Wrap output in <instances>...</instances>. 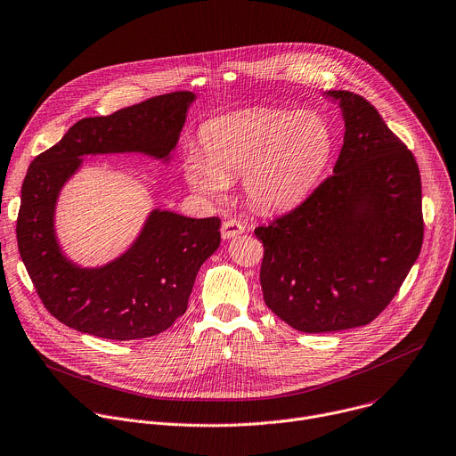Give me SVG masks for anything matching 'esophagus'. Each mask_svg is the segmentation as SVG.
I'll return each mask as SVG.
<instances>
[{
	"label": "esophagus",
	"instance_id": "esophagus-1",
	"mask_svg": "<svg viewBox=\"0 0 456 456\" xmlns=\"http://www.w3.org/2000/svg\"><path fill=\"white\" fill-rule=\"evenodd\" d=\"M243 231H245L243 224H240V222L234 220V218H229V220H225V222L222 224V238H224V240H231V238L241 234Z\"/></svg>",
	"mask_w": 456,
	"mask_h": 456
}]
</instances>
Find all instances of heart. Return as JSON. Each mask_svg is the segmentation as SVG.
I'll return each instance as SVG.
<instances>
[{
	"instance_id": "b5f03b06",
	"label": "heart",
	"mask_w": 456,
	"mask_h": 456,
	"mask_svg": "<svg viewBox=\"0 0 456 456\" xmlns=\"http://www.w3.org/2000/svg\"><path fill=\"white\" fill-rule=\"evenodd\" d=\"M331 151L333 134L319 114L254 109L209 123L202 150L186 151L184 175L193 191L211 199L243 175L248 200L277 211L310 193Z\"/></svg>"
}]
</instances>
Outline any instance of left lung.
Wrapping results in <instances>:
<instances>
[{"instance_id":"1","label":"left lung","mask_w":456,"mask_h":456,"mask_svg":"<svg viewBox=\"0 0 456 456\" xmlns=\"http://www.w3.org/2000/svg\"><path fill=\"white\" fill-rule=\"evenodd\" d=\"M326 94L340 103L346 121L333 175L295 209L254 231L265 247V305L305 333L372 322L399 291L424 236L411 151L363 96Z\"/></svg>"}]
</instances>
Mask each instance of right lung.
<instances>
[{
  "label": "right lung",
  "instance_id": "right-lung-1",
  "mask_svg": "<svg viewBox=\"0 0 456 456\" xmlns=\"http://www.w3.org/2000/svg\"><path fill=\"white\" fill-rule=\"evenodd\" d=\"M193 100V93L177 91L84 118L32 161L21 188L18 247L45 308L68 328L125 342L159 335L184 315L202 263L220 245V218L156 209L125 254L80 268L62 254L53 216L61 188L84 156L142 151L168 161Z\"/></svg>",
  "mask_w": 456,
  "mask_h": 456
}]
</instances>
